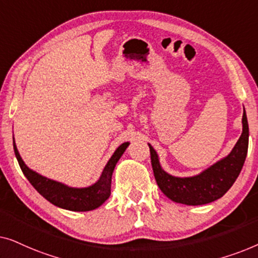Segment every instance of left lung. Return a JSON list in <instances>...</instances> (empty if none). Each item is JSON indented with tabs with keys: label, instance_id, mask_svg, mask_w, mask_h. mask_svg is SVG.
Instances as JSON below:
<instances>
[{
	"label": "left lung",
	"instance_id": "obj_1",
	"mask_svg": "<svg viewBox=\"0 0 258 258\" xmlns=\"http://www.w3.org/2000/svg\"><path fill=\"white\" fill-rule=\"evenodd\" d=\"M243 132L230 154L191 177H176L162 169L156 150L150 144V158L157 185L168 199L186 206H202L221 199L241 172L249 144V125L245 110L242 117Z\"/></svg>",
	"mask_w": 258,
	"mask_h": 258
}]
</instances>
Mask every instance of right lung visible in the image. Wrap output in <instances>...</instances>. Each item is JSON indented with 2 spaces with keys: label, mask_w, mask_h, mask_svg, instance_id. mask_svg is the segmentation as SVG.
<instances>
[{
  "label": "right lung",
  "mask_w": 258,
  "mask_h": 258,
  "mask_svg": "<svg viewBox=\"0 0 258 258\" xmlns=\"http://www.w3.org/2000/svg\"><path fill=\"white\" fill-rule=\"evenodd\" d=\"M14 151L19 162L20 168L31 185L54 206L70 211H90L102 206L110 196L111 176L119 158L129 146V142H124L119 146L112 154L110 160L105 164L102 174L96 183L87 188H72L61 182L47 178L31 170L24 163L22 157L17 150L15 140L13 137Z\"/></svg>",
  "instance_id": "1"
}]
</instances>
